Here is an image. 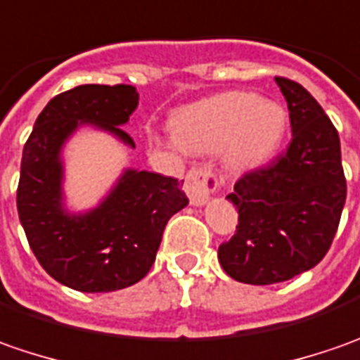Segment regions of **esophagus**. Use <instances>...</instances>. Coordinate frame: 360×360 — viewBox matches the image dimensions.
<instances>
[{
    "mask_svg": "<svg viewBox=\"0 0 360 360\" xmlns=\"http://www.w3.org/2000/svg\"><path fill=\"white\" fill-rule=\"evenodd\" d=\"M219 187L217 175L207 167V165H197L193 167L187 177H185V189L195 207H201L209 201L211 193Z\"/></svg>",
    "mask_w": 360,
    "mask_h": 360,
    "instance_id": "1",
    "label": "esophagus"
}]
</instances>
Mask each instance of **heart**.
Instances as JSON below:
<instances>
[{
    "label": "heart",
    "mask_w": 360,
    "mask_h": 360,
    "mask_svg": "<svg viewBox=\"0 0 360 360\" xmlns=\"http://www.w3.org/2000/svg\"><path fill=\"white\" fill-rule=\"evenodd\" d=\"M171 127L183 151L223 149L229 167L249 169L279 149L287 113L279 101L261 99L251 91H227L181 109Z\"/></svg>",
    "instance_id": "obj_1"
}]
</instances>
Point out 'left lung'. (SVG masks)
<instances>
[{
    "mask_svg": "<svg viewBox=\"0 0 360 360\" xmlns=\"http://www.w3.org/2000/svg\"><path fill=\"white\" fill-rule=\"evenodd\" d=\"M287 99L292 139L283 155L245 173L227 195L239 225L219 245L225 273L273 285L313 269L330 249L347 199L339 133L313 95L275 77Z\"/></svg>",
    "mask_w": 360,
    "mask_h": 360,
    "instance_id": "left-lung-1",
    "label": "left lung"
}]
</instances>
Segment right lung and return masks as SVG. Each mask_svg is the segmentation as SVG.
<instances>
[{
  "instance_id": "1",
  "label": "right lung",
  "mask_w": 360,
  "mask_h": 360,
  "mask_svg": "<svg viewBox=\"0 0 360 360\" xmlns=\"http://www.w3.org/2000/svg\"><path fill=\"white\" fill-rule=\"evenodd\" d=\"M137 103L133 85L73 87L45 105L23 147L19 221L39 265L69 289L109 292L141 281L167 221L189 203L183 181L127 169L99 207L81 215L63 209V143L89 123L135 147L121 125Z\"/></svg>"
}]
</instances>
